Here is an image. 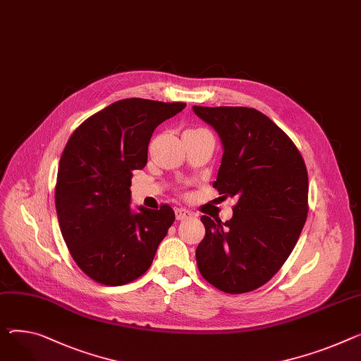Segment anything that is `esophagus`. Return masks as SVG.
<instances>
[{"instance_id": "1", "label": "esophagus", "mask_w": 361, "mask_h": 361, "mask_svg": "<svg viewBox=\"0 0 361 361\" xmlns=\"http://www.w3.org/2000/svg\"><path fill=\"white\" fill-rule=\"evenodd\" d=\"M193 213H191L188 209H184V207H180L176 210V218L177 221H185V219H190L193 218Z\"/></svg>"}]
</instances>
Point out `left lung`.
Listing matches in <instances>:
<instances>
[{
    "label": "left lung",
    "mask_w": 361,
    "mask_h": 361,
    "mask_svg": "<svg viewBox=\"0 0 361 361\" xmlns=\"http://www.w3.org/2000/svg\"><path fill=\"white\" fill-rule=\"evenodd\" d=\"M193 111L224 147L213 187L238 199L226 222L202 216L206 235L196 250L197 267L222 292H251L280 270L298 243L307 214L306 165L292 139L255 109Z\"/></svg>",
    "instance_id": "1"
}]
</instances>
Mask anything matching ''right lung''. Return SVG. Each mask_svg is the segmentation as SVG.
I'll list each match as a JSON object with an SVG mask.
<instances>
[{"label": "right lung", "mask_w": 361, "mask_h": 361, "mask_svg": "<svg viewBox=\"0 0 361 361\" xmlns=\"http://www.w3.org/2000/svg\"><path fill=\"white\" fill-rule=\"evenodd\" d=\"M185 103L125 99L92 114L62 152L55 204L63 241L92 280L122 286L145 273L173 225L174 210L130 207L132 171L148 161L158 125Z\"/></svg>", "instance_id": "add662e5"}]
</instances>
